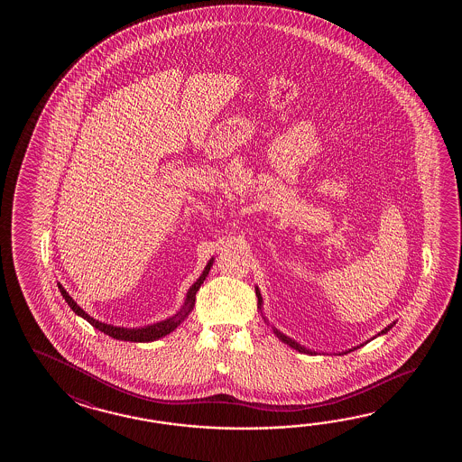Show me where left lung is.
<instances>
[{
	"mask_svg": "<svg viewBox=\"0 0 462 462\" xmlns=\"http://www.w3.org/2000/svg\"><path fill=\"white\" fill-rule=\"evenodd\" d=\"M255 295H257V300H259V307H261V305H263V297H261V294H259V289H257V287H255ZM392 327L393 325H388V327H386L384 330H382V332H380V334L378 335L386 334V332H388V330H390ZM274 334L277 335V337H279V340H282L284 344L289 345V346H292V348H295V350H299V352H304V354H315V352H312V350H307V348H305V346H302V345L297 344V342H295V340H292V338H289L287 335L281 334V332H279L277 328H274ZM356 348H358V346H355L354 350H356ZM354 350H348V352H354ZM348 352H345V354H348Z\"/></svg>",
	"mask_w": 462,
	"mask_h": 462,
	"instance_id": "1",
	"label": "left lung"
}]
</instances>
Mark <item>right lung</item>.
Segmentation results:
<instances>
[{"label": "right lung", "instance_id": "right-lung-1", "mask_svg": "<svg viewBox=\"0 0 462 462\" xmlns=\"http://www.w3.org/2000/svg\"><path fill=\"white\" fill-rule=\"evenodd\" d=\"M211 265H213V259H209V263H208L207 267H205L203 274L199 275V279H198L197 282L189 287L187 299H185V304L181 305V309L178 310L177 314L173 315V317H170L167 320H162V322H157V324L145 325V327H138V328L137 327H135V328L116 327V325L98 322V320H96L94 317H90V315L86 314V310H82V309L79 307L78 302H74V299L66 292V289H64L62 285L58 284V287H60V294H62L64 300L68 302L70 309H72L79 317H82L84 320H88V324L92 325V327H96V328L100 330V332H104V334L108 335V337H112V338L124 340V342H153V340H158V338L165 337V335L170 334V332H173V330L177 328L178 325L181 324V322L187 319L188 314L193 310V307H195V299H197L198 289L201 287L203 281L207 279V275L208 273H209V269H211Z\"/></svg>", "mask_w": 462, "mask_h": 462}]
</instances>
